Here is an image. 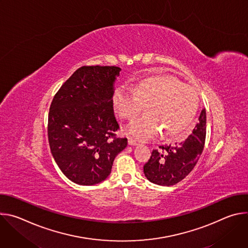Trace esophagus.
<instances>
[{
	"mask_svg": "<svg viewBox=\"0 0 248 248\" xmlns=\"http://www.w3.org/2000/svg\"><path fill=\"white\" fill-rule=\"evenodd\" d=\"M128 144L131 145V146H134V145H137V141L133 138H128Z\"/></svg>",
	"mask_w": 248,
	"mask_h": 248,
	"instance_id": "obj_1",
	"label": "esophagus"
}]
</instances>
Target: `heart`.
<instances>
[{"instance_id":"heart-1","label":"heart","mask_w":248,"mask_h":248,"mask_svg":"<svg viewBox=\"0 0 248 248\" xmlns=\"http://www.w3.org/2000/svg\"><path fill=\"white\" fill-rule=\"evenodd\" d=\"M146 105V115L133 121L126 132L146 140L160 131L165 138L181 136L190 125L198 107L195 90L170 76L153 75L132 87H120L114 95L118 115L133 120Z\"/></svg>"}]
</instances>
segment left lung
<instances>
[{
    "label": "left lung",
    "instance_id": "8db88e82",
    "mask_svg": "<svg viewBox=\"0 0 248 248\" xmlns=\"http://www.w3.org/2000/svg\"><path fill=\"white\" fill-rule=\"evenodd\" d=\"M192 132L182 142L154 149L143 170L153 184L170 186L183 181L202 154L206 137V110L203 109Z\"/></svg>",
    "mask_w": 248,
    "mask_h": 248
}]
</instances>
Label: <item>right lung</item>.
Masks as SVG:
<instances>
[{"instance_id": "right-lung-1", "label": "right lung", "mask_w": 248, "mask_h": 248, "mask_svg": "<svg viewBox=\"0 0 248 248\" xmlns=\"http://www.w3.org/2000/svg\"><path fill=\"white\" fill-rule=\"evenodd\" d=\"M119 66L78 68L55 94L48 116L52 155L68 180L93 186L108 178L116 156L127 145L118 137L114 81Z\"/></svg>"}]
</instances>
